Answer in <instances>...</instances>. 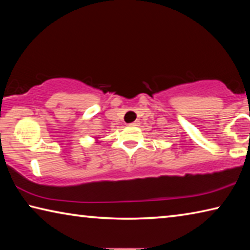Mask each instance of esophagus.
I'll return each mask as SVG.
<instances>
[{"mask_svg":"<svg viewBox=\"0 0 250 250\" xmlns=\"http://www.w3.org/2000/svg\"><path fill=\"white\" fill-rule=\"evenodd\" d=\"M140 125V121H139V120H135L134 122H132V124H131L130 125H132V126H137V125Z\"/></svg>","mask_w":250,"mask_h":250,"instance_id":"esophagus-1","label":"esophagus"}]
</instances>
